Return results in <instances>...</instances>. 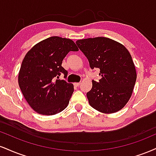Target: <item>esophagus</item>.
Returning a JSON list of instances; mask_svg holds the SVG:
<instances>
[{
  "label": "esophagus",
  "instance_id": "esophagus-1",
  "mask_svg": "<svg viewBox=\"0 0 156 156\" xmlns=\"http://www.w3.org/2000/svg\"><path fill=\"white\" fill-rule=\"evenodd\" d=\"M80 83H74V86H79Z\"/></svg>",
  "mask_w": 156,
  "mask_h": 156
}]
</instances>
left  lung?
Segmentation results:
<instances>
[{"instance_id":"1","label":"left lung","mask_w":156,"mask_h":156,"mask_svg":"<svg viewBox=\"0 0 156 156\" xmlns=\"http://www.w3.org/2000/svg\"><path fill=\"white\" fill-rule=\"evenodd\" d=\"M89 60L91 69L99 68L102 78L92 80V88L86 96L89 105L103 113L121 110L130 99L136 80L134 64L123 45L105 37L76 41Z\"/></svg>"}]
</instances>
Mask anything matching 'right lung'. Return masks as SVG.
Segmentation results:
<instances>
[{
    "label": "right lung",
    "mask_w": 156,
    "mask_h": 156,
    "mask_svg": "<svg viewBox=\"0 0 156 156\" xmlns=\"http://www.w3.org/2000/svg\"><path fill=\"white\" fill-rule=\"evenodd\" d=\"M78 48L72 40L52 36L35 44L26 54L19 73V86L29 105L41 115H52L68 105L74 87L60 75L67 76L62 67L64 58Z\"/></svg>",
    "instance_id": "obj_1"
}]
</instances>
